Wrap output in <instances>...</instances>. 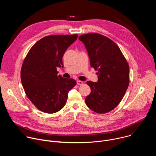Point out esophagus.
I'll return each instance as SVG.
<instances>
[{"mask_svg": "<svg viewBox=\"0 0 156 156\" xmlns=\"http://www.w3.org/2000/svg\"><path fill=\"white\" fill-rule=\"evenodd\" d=\"M77 84H78V85H83V84H84V83H83V81H82L78 80V81H77Z\"/></svg>", "mask_w": 156, "mask_h": 156, "instance_id": "34e87169", "label": "esophagus"}]
</instances>
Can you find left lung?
Here are the masks:
<instances>
[{
	"instance_id": "left-lung-1",
	"label": "left lung",
	"mask_w": 156,
	"mask_h": 156,
	"mask_svg": "<svg viewBox=\"0 0 156 156\" xmlns=\"http://www.w3.org/2000/svg\"><path fill=\"white\" fill-rule=\"evenodd\" d=\"M90 65L98 70V81H88L91 93L85 99L86 105L99 114L115 108L122 100L129 83L128 63L117 44L98 33L81 35Z\"/></svg>"
}]
</instances>
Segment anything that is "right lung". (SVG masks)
<instances>
[{
    "instance_id": "right-lung-1",
    "label": "right lung",
    "mask_w": 156,
    "mask_h": 156,
    "mask_svg": "<svg viewBox=\"0 0 156 156\" xmlns=\"http://www.w3.org/2000/svg\"><path fill=\"white\" fill-rule=\"evenodd\" d=\"M78 34L51 35L37 41L27 54L21 69V81L30 101L43 112L53 114L65 105L76 85L72 78L58 75L62 57Z\"/></svg>"
}]
</instances>
